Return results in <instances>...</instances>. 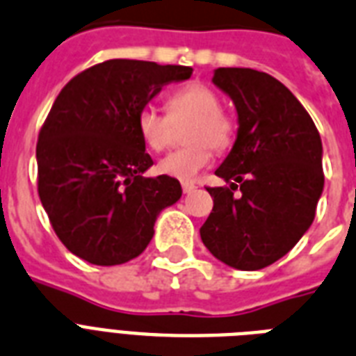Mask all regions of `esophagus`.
<instances>
[{"label": "esophagus", "instance_id": "obj_1", "mask_svg": "<svg viewBox=\"0 0 356 356\" xmlns=\"http://www.w3.org/2000/svg\"><path fill=\"white\" fill-rule=\"evenodd\" d=\"M197 189V186L193 181H181V191L184 193H193Z\"/></svg>", "mask_w": 356, "mask_h": 356}]
</instances>
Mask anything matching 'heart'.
Listing matches in <instances>:
<instances>
[{
  "label": "heart",
  "instance_id": "heart-1",
  "mask_svg": "<svg viewBox=\"0 0 356 356\" xmlns=\"http://www.w3.org/2000/svg\"><path fill=\"white\" fill-rule=\"evenodd\" d=\"M167 115L154 106H143L135 117V128L152 152H163L172 143L175 126L187 122L184 140L178 148L159 161L161 175L176 180H195L216 152L230 148L236 135L232 117L221 109V98L202 83H187L175 89L165 100Z\"/></svg>",
  "mask_w": 356,
  "mask_h": 356
}]
</instances>
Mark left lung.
Returning <instances> with one entry per match:
<instances>
[{"label":"left lung","instance_id":"1","mask_svg":"<svg viewBox=\"0 0 356 356\" xmlns=\"http://www.w3.org/2000/svg\"><path fill=\"white\" fill-rule=\"evenodd\" d=\"M213 83L236 104L239 128L216 170L230 187H208L213 209L200 238L217 260L256 271L290 252L312 225L325 184L323 147L301 102L269 74L217 68Z\"/></svg>","mask_w":356,"mask_h":356}]
</instances>
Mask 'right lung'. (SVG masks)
Returning a JSON list of instances; mask_svg holds the SVG:
<instances>
[{
  "label": "right lung",
  "instance_id": "add662e5",
  "mask_svg": "<svg viewBox=\"0 0 356 356\" xmlns=\"http://www.w3.org/2000/svg\"><path fill=\"white\" fill-rule=\"evenodd\" d=\"M191 66L109 59L74 76L37 143V186L54 232L72 254L118 266L147 249L159 211L181 197L170 176L145 178L150 154L135 117Z\"/></svg>",
  "mask_w": 356,
  "mask_h": 356
}]
</instances>
